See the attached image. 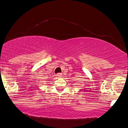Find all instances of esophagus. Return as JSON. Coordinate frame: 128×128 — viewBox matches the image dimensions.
Returning a JSON list of instances; mask_svg holds the SVG:
<instances>
[{
  "mask_svg": "<svg viewBox=\"0 0 128 128\" xmlns=\"http://www.w3.org/2000/svg\"><path fill=\"white\" fill-rule=\"evenodd\" d=\"M56 76H57V77H61V76H62V74H61V73H58V74H56Z\"/></svg>",
  "mask_w": 128,
  "mask_h": 128,
  "instance_id": "obj_1",
  "label": "esophagus"
}]
</instances>
